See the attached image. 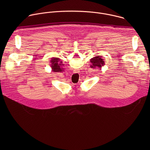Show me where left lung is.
Returning <instances> with one entry per match:
<instances>
[{
    "instance_id": "obj_1",
    "label": "left lung",
    "mask_w": 150,
    "mask_h": 150,
    "mask_svg": "<svg viewBox=\"0 0 150 150\" xmlns=\"http://www.w3.org/2000/svg\"><path fill=\"white\" fill-rule=\"evenodd\" d=\"M90 62L91 63L90 67L93 69H101L102 67H104L105 65L104 59L101 56H98L91 58L90 59Z\"/></svg>"
}]
</instances>
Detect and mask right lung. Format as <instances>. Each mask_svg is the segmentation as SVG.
<instances>
[{"instance_id": "right-lung-1", "label": "right lung", "mask_w": 150, "mask_h": 150, "mask_svg": "<svg viewBox=\"0 0 150 150\" xmlns=\"http://www.w3.org/2000/svg\"><path fill=\"white\" fill-rule=\"evenodd\" d=\"M57 57H52L50 60V67L52 68V71L54 72H61L64 71V68L62 67L64 65L62 63V61Z\"/></svg>"}]
</instances>
